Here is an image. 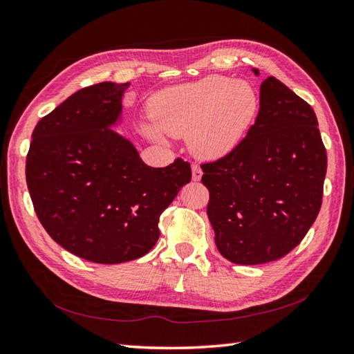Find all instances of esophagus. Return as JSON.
I'll return each mask as SVG.
<instances>
[{"instance_id":"obj_1","label":"esophagus","mask_w":354,"mask_h":354,"mask_svg":"<svg viewBox=\"0 0 354 354\" xmlns=\"http://www.w3.org/2000/svg\"><path fill=\"white\" fill-rule=\"evenodd\" d=\"M201 177H203V169H201L198 165L192 167V180L199 181Z\"/></svg>"}]
</instances>
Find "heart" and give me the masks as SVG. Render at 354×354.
Returning a JSON list of instances; mask_svg holds the SVG:
<instances>
[{
    "mask_svg": "<svg viewBox=\"0 0 354 354\" xmlns=\"http://www.w3.org/2000/svg\"><path fill=\"white\" fill-rule=\"evenodd\" d=\"M257 110L259 97L250 83L207 75L156 92L149 100L153 125H142L141 131L155 141H164V133L187 136L195 156L217 160L241 145Z\"/></svg>",
    "mask_w": 354,
    "mask_h": 354,
    "instance_id": "b5f03b06",
    "label": "heart"
}]
</instances>
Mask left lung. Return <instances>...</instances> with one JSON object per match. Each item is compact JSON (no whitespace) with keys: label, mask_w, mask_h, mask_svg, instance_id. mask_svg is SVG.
<instances>
[{"label":"left lung","mask_w":354,"mask_h":354,"mask_svg":"<svg viewBox=\"0 0 354 354\" xmlns=\"http://www.w3.org/2000/svg\"><path fill=\"white\" fill-rule=\"evenodd\" d=\"M259 106L241 145L201 165L216 245L238 265L277 261L302 241L320 212L328 167L308 102L268 77Z\"/></svg>","instance_id":"8db88e82"}]
</instances>
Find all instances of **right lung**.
Wrapping results in <instances>:
<instances>
[{
  "mask_svg": "<svg viewBox=\"0 0 354 354\" xmlns=\"http://www.w3.org/2000/svg\"><path fill=\"white\" fill-rule=\"evenodd\" d=\"M128 88L102 82L73 93L37 123L26 156L38 221L65 250L95 263L149 253L162 212L192 177L180 158L165 168L146 165L111 129Z\"/></svg>",
  "mask_w": 354,
  "mask_h": 354,
  "instance_id": "1",
  "label": "right lung"
}]
</instances>
